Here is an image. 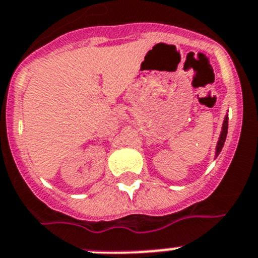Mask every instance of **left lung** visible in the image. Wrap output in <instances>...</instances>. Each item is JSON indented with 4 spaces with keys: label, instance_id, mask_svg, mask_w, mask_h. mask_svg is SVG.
<instances>
[{
    "label": "left lung",
    "instance_id": "obj_1",
    "mask_svg": "<svg viewBox=\"0 0 258 258\" xmlns=\"http://www.w3.org/2000/svg\"><path fill=\"white\" fill-rule=\"evenodd\" d=\"M227 128H228V115L225 116V120H223V126H222V131H221V136H219V140L217 143V148H216V157L221 153L222 151L223 144L226 142V136H227Z\"/></svg>",
    "mask_w": 258,
    "mask_h": 258
}]
</instances>
